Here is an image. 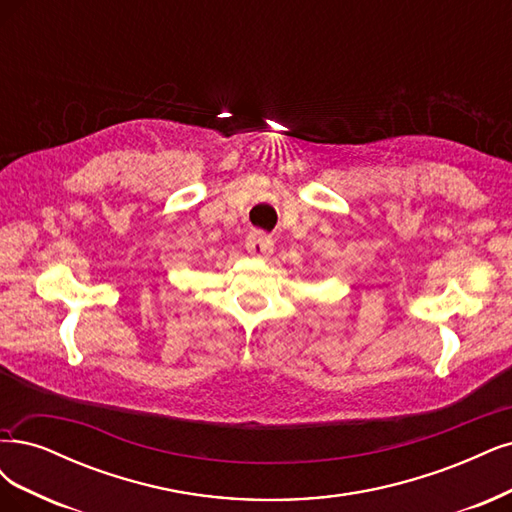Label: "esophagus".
Masks as SVG:
<instances>
[{
	"mask_svg": "<svg viewBox=\"0 0 512 512\" xmlns=\"http://www.w3.org/2000/svg\"><path fill=\"white\" fill-rule=\"evenodd\" d=\"M245 250L248 254L260 258V256H267L273 252V241L269 235H264L262 231H252L245 239Z\"/></svg>",
	"mask_w": 512,
	"mask_h": 512,
	"instance_id": "1",
	"label": "esophagus"
}]
</instances>
